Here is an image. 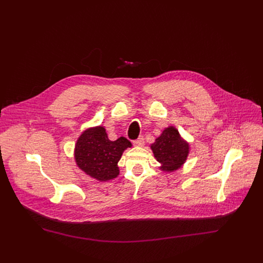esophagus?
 I'll return each mask as SVG.
<instances>
[{
  "label": "esophagus",
  "instance_id": "34e87169",
  "mask_svg": "<svg viewBox=\"0 0 263 263\" xmlns=\"http://www.w3.org/2000/svg\"><path fill=\"white\" fill-rule=\"evenodd\" d=\"M143 143H144V138H143V136H139L137 139H135V140L133 141V144L136 145V146H141V145H143Z\"/></svg>",
  "mask_w": 263,
  "mask_h": 263
}]
</instances>
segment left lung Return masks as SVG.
Returning a JSON list of instances; mask_svg holds the SVG:
<instances>
[{
	"label": "left lung",
	"mask_w": 263,
	"mask_h": 263,
	"mask_svg": "<svg viewBox=\"0 0 263 263\" xmlns=\"http://www.w3.org/2000/svg\"><path fill=\"white\" fill-rule=\"evenodd\" d=\"M155 158L161 163V170L172 172L179 168L190 153V145L183 140L174 127L163 130L161 135L151 144Z\"/></svg>",
	"instance_id": "left-lung-1"
}]
</instances>
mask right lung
<instances>
[{"label":"right lung","instance_id":"obj_1","mask_svg":"<svg viewBox=\"0 0 263 263\" xmlns=\"http://www.w3.org/2000/svg\"><path fill=\"white\" fill-rule=\"evenodd\" d=\"M131 142L120 137L111 141L104 127L85 130L77 140L74 159L77 165L88 176L99 181H107L118 177V162Z\"/></svg>","mask_w":263,"mask_h":263}]
</instances>
